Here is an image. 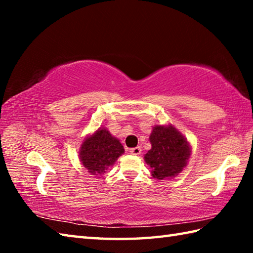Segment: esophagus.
Wrapping results in <instances>:
<instances>
[{
    "label": "esophagus",
    "instance_id": "34e87169",
    "mask_svg": "<svg viewBox=\"0 0 253 253\" xmlns=\"http://www.w3.org/2000/svg\"><path fill=\"white\" fill-rule=\"evenodd\" d=\"M129 153L131 154V155H140V153H142V148H140L139 146L132 147L129 149Z\"/></svg>",
    "mask_w": 253,
    "mask_h": 253
}]
</instances>
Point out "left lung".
Listing matches in <instances>:
<instances>
[{"label": "left lung", "instance_id": "obj_1", "mask_svg": "<svg viewBox=\"0 0 253 253\" xmlns=\"http://www.w3.org/2000/svg\"><path fill=\"white\" fill-rule=\"evenodd\" d=\"M152 148L144 160L151 166L152 176L157 179L172 178L187 164L191 146L187 139L172 125H156L149 136Z\"/></svg>", "mask_w": 253, "mask_h": 253}]
</instances>
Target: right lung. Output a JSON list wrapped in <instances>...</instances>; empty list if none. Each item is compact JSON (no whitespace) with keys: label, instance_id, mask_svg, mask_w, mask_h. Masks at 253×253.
Instances as JSON below:
<instances>
[{"label":"right lung","instance_id":"1","mask_svg":"<svg viewBox=\"0 0 253 253\" xmlns=\"http://www.w3.org/2000/svg\"><path fill=\"white\" fill-rule=\"evenodd\" d=\"M125 149L116 137L107 130L98 128L92 135L85 137L79 149L81 164L92 175L104 174L109 166L122 156Z\"/></svg>","mask_w":253,"mask_h":253}]
</instances>
